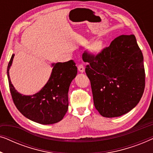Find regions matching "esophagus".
I'll use <instances>...</instances> for the list:
<instances>
[{"label": "esophagus", "instance_id": "esophagus-1", "mask_svg": "<svg viewBox=\"0 0 153 153\" xmlns=\"http://www.w3.org/2000/svg\"><path fill=\"white\" fill-rule=\"evenodd\" d=\"M78 70H79V71L80 72H84V71H85L84 66H83L82 64L79 65L78 66Z\"/></svg>", "mask_w": 153, "mask_h": 153}]
</instances>
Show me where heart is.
<instances>
[{"label": "heart", "instance_id": "heart-1", "mask_svg": "<svg viewBox=\"0 0 153 153\" xmlns=\"http://www.w3.org/2000/svg\"><path fill=\"white\" fill-rule=\"evenodd\" d=\"M104 47V42L102 40H97L95 41V42L92 44L91 47H90V50H91V53L93 54H97L101 51V50L103 49Z\"/></svg>", "mask_w": 153, "mask_h": 153}]
</instances>
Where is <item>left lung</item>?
Wrapping results in <instances>:
<instances>
[{
    "label": "left lung",
    "instance_id": "1",
    "mask_svg": "<svg viewBox=\"0 0 153 153\" xmlns=\"http://www.w3.org/2000/svg\"><path fill=\"white\" fill-rule=\"evenodd\" d=\"M82 58L89 63L85 73L100 115L118 117L137 105L145 88L146 74L134 35H120L96 56L84 51Z\"/></svg>",
    "mask_w": 153,
    "mask_h": 153
}]
</instances>
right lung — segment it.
I'll return each instance as SVG.
<instances>
[{"label": "right lung", "instance_id": "right-lung-1", "mask_svg": "<svg viewBox=\"0 0 153 153\" xmlns=\"http://www.w3.org/2000/svg\"><path fill=\"white\" fill-rule=\"evenodd\" d=\"M14 54L8 63L7 74L10 93L17 109L26 118L43 125L54 124L63 118L68 109V91L76 76L74 60L52 64L51 76L38 93L23 95L16 91L10 81L9 70Z\"/></svg>", "mask_w": 153, "mask_h": 153}]
</instances>
